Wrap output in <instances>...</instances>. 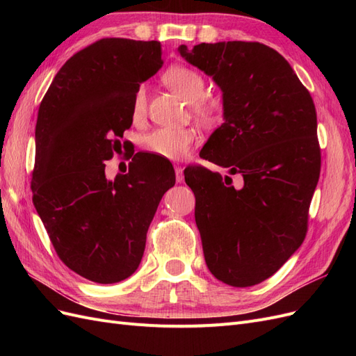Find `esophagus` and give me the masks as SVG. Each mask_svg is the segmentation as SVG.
<instances>
[{
	"instance_id": "obj_1",
	"label": "esophagus",
	"mask_w": 356,
	"mask_h": 356,
	"mask_svg": "<svg viewBox=\"0 0 356 356\" xmlns=\"http://www.w3.org/2000/svg\"><path fill=\"white\" fill-rule=\"evenodd\" d=\"M175 178H177V182L184 181V169H182L179 165H175Z\"/></svg>"
}]
</instances>
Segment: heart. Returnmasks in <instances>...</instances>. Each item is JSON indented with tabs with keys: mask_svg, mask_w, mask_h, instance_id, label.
Instances as JSON below:
<instances>
[{
	"mask_svg": "<svg viewBox=\"0 0 356 356\" xmlns=\"http://www.w3.org/2000/svg\"><path fill=\"white\" fill-rule=\"evenodd\" d=\"M163 81L169 88L191 104L195 111L203 120L212 118V106L202 98L207 92V81L203 75L188 67H172L163 74ZM147 95L144 86H139L132 101V117L135 120L145 114ZM196 132L193 129L157 127L143 138V148L147 153L165 160H182L188 156L195 144Z\"/></svg>",
	"mask_w": 356,
	"mask_h": 356,
	"instance_id": "1",
	"label": "heart"
}]
</instances>
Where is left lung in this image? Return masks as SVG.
I'll return each mask as SVG.
<instances>
[{
    "instance_id": "left-lung-1",
    "label": "left lung",
    "mask_w": 356,
    "mask_h": 356,
    "mask_svg": "<svg viewBox=\"0 0 356 356\" xmlns=\"http://www.w3.org/2000/svg\"><path fill=\"white\" fill-rule=\"evenodd\" d=\"M220 86L224 123L200 157L229 168L184 170L196 197L204 261L218 281L252 286L276 273L303 243L319 172L316 110L294 70L261 42L221 41L178 47Z\"/></svg>"
}]
</instances>
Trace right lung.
<instances>
[{"mask_svg": "<svg viewBox=\"0 0 356 356\" xmlns=\"http://www.w3.org/2000/svg\"><path fill=\"white\" fill-rule=\"evenodd\" d=\"M161 65L159 41L102 38L65 62L40 104L32 202L62 263L96 284L136 270L175 184L172 165L145 153L127 174L105 178L104 163L132 126L134 95Z\"/></svg>", "mask_w": 356, "mask_h": 356, "instance_id": "obj_1", "label": "right lung"}]
</instances>
